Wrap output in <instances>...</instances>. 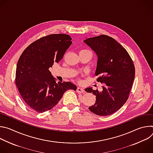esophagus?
<instances>
[{
	"mask_svg": "<svg viewBox=\"0 0 153 153\" xmlns=\"http://www.w3.org/2000/svg\"><path fill=\"white\" fill-rule=\"evenodd\" d=\"M76 91L78 93H85L84 89L83 88H82V87H77Z\"/></svg>",
	"mask_w": 153,
	"mask_h": 153,
	"instance_id": "esophagus-1",
	"label": "esophagus"
}]
</instances>
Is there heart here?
Instances as JSON below:
<instances>
[{
  "instance_id": "heart-1",
  "label": "heart",
  "mask_w": 153,
  "mask_h": 153,
  "mask_svg": "<svg viewBox=\"0 0 153 153\" xmlns=\"http://www.w3.org/2000/svg\"><path fill=\"white\" fill-rule=\"evenodd\" d=\"M80 52H84V53H89L90 54H91V56L93 55L92 54V52L88 50H81Z\"/></svg>"
}]
</instances>
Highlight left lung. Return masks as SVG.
<instances>
[{
	"label": "left lung",
	"mask_w": 153,
	"mask_h": 153,
	"mask_svg": "<svg viewBox=\"0 0 153 153\" xmlns=\"http://www.w3.org/2000/svg\"><path fill=\"white\" fill-rule=\"evenodd\" d=\"M84 42L97 54L96 80L103 85L102 92L91 88L85 89L96 96L95 103L88 108L98 116L112 114L129 97L135 77L133 61L125 48L107 35L88 38Z\"/></svg>",
	"instance_id": "8db88e82"
}]
</instances>
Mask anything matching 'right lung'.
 Returning a JSON list of instances; mask_svg holds the SVG:
<instances>
[{
	"mask_svg": "<svg viewBox=\"0 0 153 153\" xmlns=\"http://www.w3.org/2000/svg\"><path fill=\"white\" fill-rule=\"evenodd\" d=\"M71 39L66 34L43 36L31 43L19 59L15 84L27 105L36 112L49 111L65 91L76 90L71 82L57 83L49 70L63 58L72 44Z\"/></svg>",
	"mask_w": 153,
	"mask_h": 153,
	"instance_id": "1",
	"label": "right lung"
}]
</instances>
